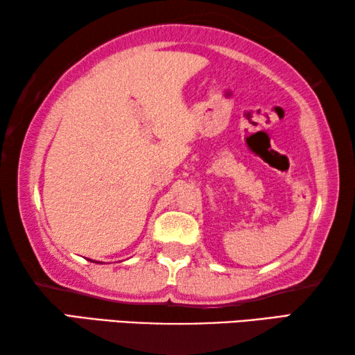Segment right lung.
Here are the masks:
<instances>
[{"instance_id": "add662e5", "label": "right lung", "mask_w": 355, "mask_h": 355, "mask_svg": "<svg viewBox=\"0 0 355 355\" xmlns=\"http://www.w3.org/2000/svg\"><path fill=\"white\" fill-rule=\"evenodd\" d=\"M89 261H91V259H89ZM92 263H96V261H92Z\"/></svg>"}]
</instances>
